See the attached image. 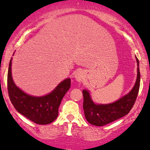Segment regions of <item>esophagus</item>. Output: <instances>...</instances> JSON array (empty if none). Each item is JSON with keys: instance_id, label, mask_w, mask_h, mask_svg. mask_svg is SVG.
<instances>
[{"instance_id": "1", "label": "esophagus", "mask_w": 150, "mask_h": 150, "mask_svg": "<svg viewBox=\"0 0 150 150\" xmlns=\"http://www.w3.org/2000/svg\"><path fill=\"white\" fill-rule=\"evenodd\" d=\"M75 80H76L77 81H78V82L82 81V80L83 79V72H80V71H78V72H77L75 74Z\"/></svg>"}]
</instances>
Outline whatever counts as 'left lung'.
I'll list each match as a JSON object with an SVG mask.
<instances>
[{"mask_svg":"<svg viewBox=\"0 0 150 150\" xmlns=\"http://www.w3.org/2000/svg\"><path fill=\"white\" fill-rule=\"evenodd\" d=\"M137 63V77L136 83L129 93L116 101L108 104H97L93 101L89 91L83 90V110L86 119L93 125L101 127L128 114L137 97L140 86V72Z\"/></svg>","mask_w":150,"mask_h":150,"instance_id":"8db88e82","label":"left lung"}]
</instances>
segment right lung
I'll return each mask as SVG.
<instances>
[{
	"label": "right lung",
	"mask_w": 150,
	"mask_h": 150,
	"mask_svg": "<svg viewBox=\"0 0 150 150\" xmlns=\"http://www.w3.org/2000/svg\"><path fill=\"white\" fill-rule=\"evenodd\" d=\"M11 61L12 57L9 63L7 84L9 98L14 108L18 113L37 124L44 125L53 122L58 116V108L63 97L70 88V78L59 83L47 95L39 97L30 96L14 83L11 74Z\"/></svg>",
	"instance_id": "right-lung-1"
}]
</instances>
